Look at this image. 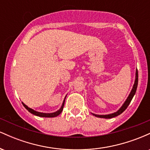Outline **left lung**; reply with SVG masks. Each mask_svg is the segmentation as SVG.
I'll list each match as a JSON object with an SVG mask.
<instances>
[{
	"label": "left lung",
	"instance_id": "8db88e82",
	"mask_svg": "<svg viewBox=\"0 0 150 150\" xmlns=\"http://www.w3.org/2000/svg\"><path fill=\"white\" fill-rule=\"evenodd\" d=\"M137 84H138V72H137V70H136L135 83H134V85L133 87H132V89L131 92L130 93V94H129L128 98H127V99L125 100L124 104H123V106L120 108V109L118 110V111H116V112L111 113V114H108V115H97V114H94V113H92V114L96 117H99V118H113V117H116L117 116H118V115H120V113H123V111L126 109L127 107L128 106V105L130 104V101H131L132 97H134V95H135L136 92V90H137Z\"/></svg>",
	"mask_w": 150,
	"mask_h": 150
}]
</instances>
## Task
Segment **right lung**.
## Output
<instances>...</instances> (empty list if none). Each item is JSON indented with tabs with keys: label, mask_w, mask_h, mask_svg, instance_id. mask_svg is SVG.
<instances>
[{
	"label": "right lung",
	"mask_w": 150,
	"mask_h": 150,
	"mask_svg": "<svg viewBox=\"0 0 150 150\" xmlns=\"http://www.w3.org/2000/svg\"><path fill=\"white\" fill-rule=\"evenodd\" d=\"M65 97L64 99V101H63V104H62L61 108H60L59 110H58L57 111H56V112L54 113H41V112H38V111H34V110L32 109V108H29L28 106H27V105H25L24 103H22V104H23V106H25L26 109L27 110V111H29V112H30L31 113H32V114L35 115V116H39V117H45V118H53V117H56L58 116V115L60 114L62 112V111H63V106H64V104H65Z\"/></svg>",
	"instance_id": "obj_1"
}]
</instances>
